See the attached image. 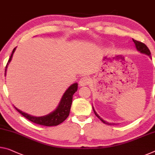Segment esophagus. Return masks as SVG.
<instances>
[{"mask_svg": "<svg viewBox=\"0 0 155 155\" xmlns=\"http://www.w3.org/2000/svg\"><path fill=\"white\" fill-rule=\"evenodd\" d=\"M90 83V79L89 78L87 77H83L81 78L80 81H79V86H85V85H87L88 83Z\"/></svg>", "mask_w": 155, "mask_h": 155, "instance_id": "34e87169", "label": "esophagus"}]
</instances>
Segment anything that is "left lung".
<instances>
[{
	"label": "left lung",
	"mask_w": 155,
	"mask_h": 155,
	"mask_svg": "<svg viewBox=\"0 0 155 155\" xmlns=\"http://www.w3.org/2000/svg\"><path fill=\"white\" fill-rule=\"evenodd\" d=\"M132 40H133V42H134V44H135V47H136L137 51H139L140 53L143 54L148 55V56H150V58H151V56H150V54H151L150 51V50L148 49V47H147V46H146V45H145L144 43H143L139 42V41H136V40H134V39H132ZM92 108H93V110H94V114H95L96 116H97L98 118H99V119L101 120V121L103 123H104V124H107V125H117V124H110V123H108V122L104 121V120L102 118H101V117L99 116V115L97 114V112L95 111V110H94V107H93V106H92Z\"/></svg>",
	"instance_id": "obj_1"
}]
</instances>
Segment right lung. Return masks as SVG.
I'll return each mask as SVG.
<instances>
[{"instance_id": "1", "label": "right lung", "mask_w": 155, "mask_h": 155, "mask_svg": "<svg viewBox=\"0 0 155 155\" xmlns=\"http://www.w3.org/2000/svg\"><path fill=\"white\" fill-rule=\"evenodd\" d=\"M16 48H14L13 51H12L10 58H9L8 62L7 63L5 75H6L7 66H8L9 63H10V61H12V56H13L14 51L16 50ZM77 89H78L77 83H74L71 85L70 86L65 90V92H64V94H63L62 98H61L59 104H58V106L56 107V109L54 110H53L52 112H51L50 113H49V114L45 115V116H41V117L31 116V115L27 114V113L21 111V110H18V108H16L15 106H14V107H15L17 111L23 115L24 117H25L26 119H28L30 121L34 123V124L41 125V126H58V124H60L63 121H64L69 116L70 108H71V105H72V103L73 94L77 92Z\"/></svg>"}]
</instances>
